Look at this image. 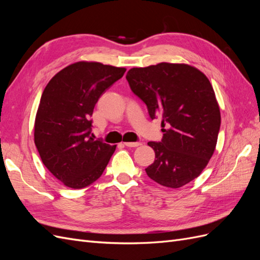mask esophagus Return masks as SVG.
<instances>
[{
    "instance_id": "1",
    "label": "esophagus",
    "mask_w": 260,
    "mask_h": 260,
    "mask_svg": "<svg viewBox=\"0 0 260 260\" xmlns=\"http://www.w3.org/2000/svg\"><path fill=\"white\" fill-rule=\"evenodd\" d=\"M125 146H128V147H137V146H140L141 145V143L140 142H125V143H123Z\"/></svg>"
}]
</instances>
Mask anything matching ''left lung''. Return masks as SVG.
<instances>
[{"mask_svg": "<svg viewBox=\"0 0 260 260\" xmlns=\"http://www.w3.org/2000/svg\"><path fill=\"white\" fill-rule=\"evenodd\" d=\"M125 78L149 117L162 118L161 141L147 143L155 152L147 176L170 188L191 182L214 154L221 122L208 78L193 66L170 62L131 68Z\"/></svg>", "mask_w": 260, "mask_h": 260, "instance_id": "left-lung-1", "label": "left lung"}]
</instances>
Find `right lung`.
I'll list each match as a JSON object with an SVG mask.
<instances>
[{"mask_svg":"<svg viewBox=\"0 0 260 260\" xmlns=\"http://www.w3.org/2000/svg\"><path fill=\"white\" fill-rule=\"evenodd\" d=\"M125 68L77 61L46 84L35 121V144L44 166L60 182L82 188L96 181L116 145L91 138L93 109Z\"/></svg>","mask_w":260,"mask_h":260,"instance_id":"add662e5","label":"right lung"}]
</instances>
